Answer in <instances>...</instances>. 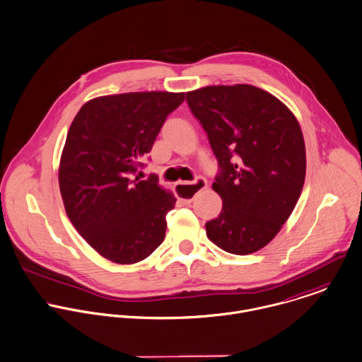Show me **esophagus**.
<instances>
[{"mask_svg":"<svg viewBox=\"0 0 362 362\" xmlns=\"http://www.w3.org/2000/svg\"><path fill=\"white\" fill-rule=\"evenodd\" d=\"M206 187H207V180L202 176L196 177V180L192 182V183L179 182L175 186L176 193L180 196V199L185 204H190L193 202V199L196 197V194L200 193L202 190H204Z\"/></svg>","mask_w":362,"mask_h":362,"instance_id":"esophagus-1","label":"esophagus"}]
</instances>
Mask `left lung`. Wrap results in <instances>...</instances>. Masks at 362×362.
I'll return each instance as SVG.
<instances>
[{"instance_id": "obj_1", "label": "left lung", "mask_w": 362, "mask_h": 362, "mask_svg": "<svg viewBox=\"0 0 362 362\" xmlns=\"http://www.w3.org/2000/svg\"><path fill=\"white\" fill-rule=\"evenodd\" d=\"M217 158L213 189L222 199L207 236L233 255L264 247L288 219L303 187V136L288 107L246 83L186 93Z\"/></svg>"}]
</instances>
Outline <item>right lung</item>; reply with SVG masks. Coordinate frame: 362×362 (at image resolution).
Wrapping results in <instances>:
<instances>
[{"label":"right lung","mask_w":362,"mask_h":362,"mask_svg":"<svg viewBox=\"0 0 362 362\" xmlns=\"http://www.w3.org/2000/svg\"><path fill=\"white\" fill-rule=\"evenodd\" d=\"M183 100V92L100 96L86 102L70 126L59 170L66 213L79 235L115 263L141 262L165 239L176 199L156 175L134 176Z\"/></svg>","instance_id":"1"}]
</instances>
